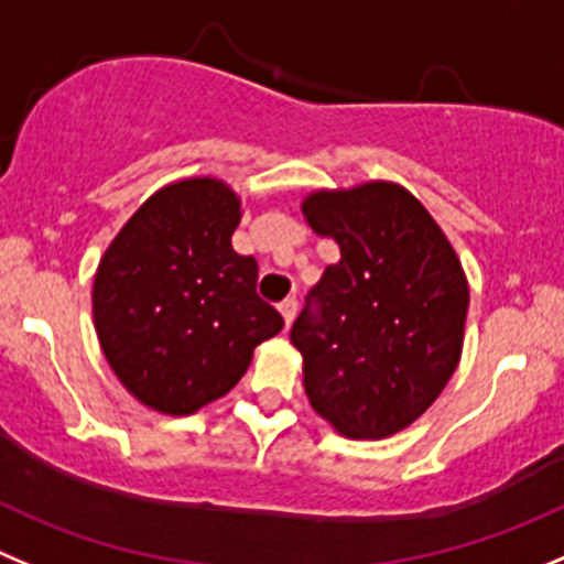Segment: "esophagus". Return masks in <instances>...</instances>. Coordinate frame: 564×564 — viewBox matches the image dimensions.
<instances>
[{
	"label": "esophagus",
	"mask_w": 564,
	"mask_h": 564,
	"mask_svg": "<svg viewBox=\"0 0 564 564\" xmlns=\"http://www.w3.org/2000/svg\"><path fill=\"white\" fill-rule=\"evenodd\" d=\"M296 310H299L296 296H288L285 302L279 304V313H282V318H285V326L293 324V318H296Z\"/></svg>",
	"instance_id": "1"
}]
</instances>
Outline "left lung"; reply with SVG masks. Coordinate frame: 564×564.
I'll return each mask as SVG.
<instances>
[{
	"label": "left lung",
	"instance_id": "left-lung-1",
	"mask_svg": "<svg viewBox=\"0 0 564 564\" xmlns=\"http://www.w3.org/2000/svg\"><path fill=\"white\" fill-rule=\"evenodd\" d=\"M302 213L340 246L291 329L307 399L346 437H390L432 406L459 366L468 315L459 257L393 182L310 193Z\"/></svg>",
	"mask_w": 564,
	"mask_h": 564
}]
</instances>
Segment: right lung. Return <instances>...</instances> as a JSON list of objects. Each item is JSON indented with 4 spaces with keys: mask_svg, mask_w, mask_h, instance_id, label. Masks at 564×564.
<instances>
[{
    "mask_svg": "<svg viewBox=\"0 0 564 564\" xmlns=\"http://www.w3.org/2000/svg\"><path fill=\"white\" fill-rule=\"evenodd\" d=\"M240 198L210 176L149 196L107 246L94 324L112 373L141 404L191 415L227 395L285 321L257 296V260L232 249Z\"/></svg>",
    "mask_w": 564,
    "mask_h": 564,
    "instance_id": "obj_1",
    "label": "right lung"
}]
</instances>
